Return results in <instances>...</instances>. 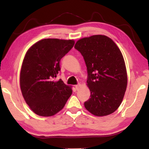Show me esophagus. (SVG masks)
<instances>
[{"label":"esophagus","instance_id":"esophagus-1","mask_svg":"<svg viewBox=\"0 0 149 149\" xmlns=\"http://www.w3.org/2000/svg\"><path fill=\"white\" fill-rule=\"evenodd\" d=\"M79 87H80V85L79 84L75 85V89H76L77 91H78V90L79 89Z\"/></svg>","mask_w":149,"mask_h":149}]
</instances>
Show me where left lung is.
<instances>
[{"label":"left lung","mask_w":149,"mask_h":149,"mask_svg":"<svg viewBox=\"0 0 149 149\" xmlns=\"http://www.w3.org/2000/svg\"><path fill=\"white\" fill-rule=\"evenodd\" d=\"M74 48L84 57L87 70L90 99L84 102L91 114L103 116L118 109L127 84L122 52L109 37L93 35L79 39Z\"/></svg>","instance_id":"left-lung-1"}]
</instances>
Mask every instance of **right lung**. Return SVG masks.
Here are the masks:
<instances>
[{
  "label": "right lung",
  "mask_w": 149,
  "mask_h": 149,
  "mask_svg": "<svg viewBox=\"0 0 149 149\" xmlns=\"http://www.w3.org/2000/svg\"><path fill=\"white\" fill-rule=\"evenodd\" d=\"M75 44L73 40L45 39L27 50L20 72V88L30 108L41 116H51L64 108L71 87L55 79L60 62Z\"/></svg>",
  "instance_id": "1"
}]
</instances>
